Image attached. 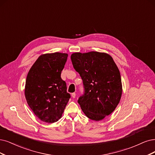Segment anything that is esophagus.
<instances>
[{
    "mask_svg": "<svg viewBox=\"0 0 155 155\" xmlns=\"http://www.w3.org/2000/svg\"><path fill=\"white\" fill-rule=\"evenodd\" d=\"M71 96H72L73 98H75V97H76V94L74 93H72V94H71Z\"/></svg>",
    "mask_w": 155,
    "mask_h": 155,
    "instance_id": "34e87169",
    "label": "esophagus"
}]
</instances>
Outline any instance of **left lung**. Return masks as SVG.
<instances>
[{"instance_id": "left-lung-1", "label": "left lung", "mask_w": 155, "mask_h": 155, "mask_svg": "<svg viewBox=\"0 0 155 155\" xmlns=\"http://www.w3.org/2000/svg\"><path fill=\"white\" fill-rule=\"evenodd\" d=\"M71 59L84 87L78 103L88 118L100 121L115 110L121 100L122 83L119 69L106 53L76 52L71 54Z\"/></svg>"}]
</instances>
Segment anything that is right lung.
I'll list each match as a JSON object with an SVG mask.
<instances>
[{
	"label": "right lung",
	"mask_w": 155,
	"mask_h": 155,
	"mask_svg": "<svg viewBox=\"0 0 155 155\" xmlns=\"http://www.w3.org/2000/svg\"><path fill=\"white\" fill-rule=\"evenodd\" d=\"M68 55L59 52L40 55L27 74L25 98L34 114L42 121H58L71 97L61 77Z\"/></svg>",
	"instance_id": "obj_1"
}]
</instances>
